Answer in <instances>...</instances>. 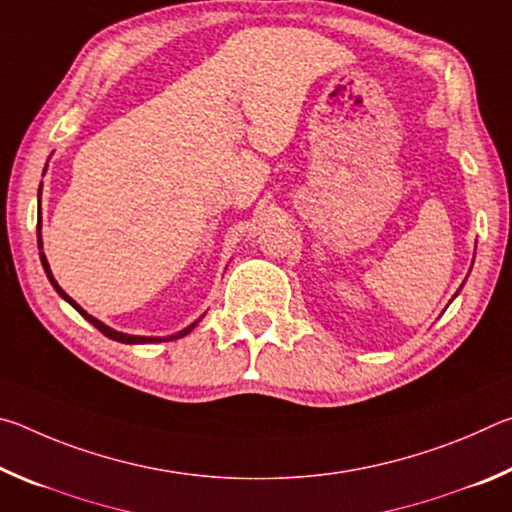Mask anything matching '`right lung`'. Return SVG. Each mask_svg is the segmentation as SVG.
<instances>
[{
	"label": "right lung",
	"instance_id": "obj_1",
	"mask_svg": "<svg viewBox=\"0 0 512 512\" xmlns=\"http://www.w3.org/2000/svg\"><path fill=\"white\" fill-rule=\"evenodd\" d=\"M42 187V185H40ZM38 248H42V241H40V219H38ZM40 262H42V268H45V273H47V277H49V282H51V287H54L56 291H58V296L60 298H65L69 305H72L76 311H79V314L88 320V323H92L94 327L99 329L101 334H106L108 339H112V341H119V343H128V345H135V343H160V341H173V339H180V336H185V334H189L192 332V329L198 325V318L196 323H192L189 327H185L183 332H178V334H171V336H164V339H158V336H133V334H124V332H117V329H112V327H108V325H103L101 320H97L94 316H90L88 311L85 309H81V305H76V302L67 296V293L58 287V282L54 280V275H51V268H49V264H47V257H45V253H40Z\"/></svg>",
	"mask_w": 512,
	"mask_h": 512
}]
</instances>
